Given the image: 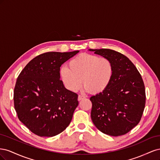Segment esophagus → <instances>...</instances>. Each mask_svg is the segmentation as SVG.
Returning a JSON list of instances; mask_svg holds the SVG:
<instances>
[{
  "label": "esophagus",
  "mask_w": 160,
  "mask_h": 160,
  "mask_svg": "<svg viewBox=\"0 0 160 160\" xmlns=\"http://www.w3.org/2000/svg\"><path fill=\"white\" fill-rule=\"evenodd\" d=\"M85 98V96L81 95H79V96H78V101H81V100L84 99Z\"/></svg>",
  "instance_id": "obj_1"
}]
</instances>
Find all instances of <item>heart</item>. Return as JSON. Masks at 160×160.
I'll return each mask as SVG.
<instances>
[{
	"mask_svg": "<svg viewBox=\"0 0 160 160\" xmlns=\"http://www.w3.org/2000/svg\"><path fill=\"white\" fill-rule=\"evenodd\" d=\"M114 74L113 62L105 57L83 53L69 62V67H62L60 76L67 89L75 92L81 87L93 94L108 89Z\"/></svg>",
	"mask_w": 160,
	"mask_h": 160,
	"instance_id": "heart-1",
	"label": "heart"
}]
</instances>
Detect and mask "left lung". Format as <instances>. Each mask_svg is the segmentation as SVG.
I'll use <instances>...</instances> for the list:
<instances>
[{
    "label": "left lung",
    "instance_id": "8db88e82",
    "mask_svg": "<svg viewBox=\"0 0 160 160\" xmlns=\"http://www.w3.org/2000/svg\"><path fill=\"white\" fill-rule=\"evenodd\" d=\"M113 62L111 84L102 93L91 97V118L100 132L111 136L128 133L139 123L146 105L142 77L133 62L119 52L108 49H89Z\"/></svg>",
    "mask_w": 160,
    "mask_h": 160
}]
</instances>
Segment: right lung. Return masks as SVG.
<instances>
[{"mask_svg":"<svg viewBox=\"0 0 160 160\" xmlns=\"http://www.w3.org/2000/svg\"><path fill=\"white\" fill-rule=\"evenodd\" d=\"M79 51L47 52L37 56L19 74L14 89V106L19 120L41 137L59 134L71 122L78 95L67 89L60 67Z\"/></svg>","mask_w":160,"mask_h":160,"instance_id":"obj_1","label":"right lung"}]
</instances>
